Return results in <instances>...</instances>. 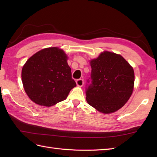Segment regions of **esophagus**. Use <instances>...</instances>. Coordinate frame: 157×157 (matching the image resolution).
Here are the masks:
<instances>
[{
    "label": "esophagus",
    "mask_w": 157,
    "mask_h": 157,
    "mask_svg": "<svg viewBox=\"0 0 157 157\" xmlns=\"http://www.w3.org/2000/svg\"><path fill=\"white\" fill-rule=\"evenodd\" d=\"M76 84L78 86H79V87H82V86L84 85V80L82 79H79L76 80Z\"/></svg>",
    "instance_id": "esophagus-1"
}]
</instances>
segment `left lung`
<instances>
[{"label":"left lung","mask_w":157,"mask_h":157,"mask_svg":"<svg viewBox=\"0 0 157 157\" xmlns=\"http://www.w3.org/2000/svg\"><path fill=\"white\" fill-rule=\"evenodd\" d=\"M90 65L91 82L86 88V101L101 113L108 114L117 111L132 94L133 67L122 56L108 51L91 60Z\"/></svg>","instance_id":"1"}]
</instances>
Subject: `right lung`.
<instances>
[{
  "label": "right lung",
  "instance_id": "add662e5",
  "mask_svg": "<svg viewBox=\"0 0 157 157\" xmlns=\"http://www.w3.org/2000/svg\"><path fill=\"white\" fill-rule=\"evenodd\" d=\"M67 56L57 47L44 48L23 65L21 78L26 94L33 102L51 106L64 101L76 86Z\"/></svg>",
  "mask_w": 157,
  "mask_h": 157
}]
</instances>
